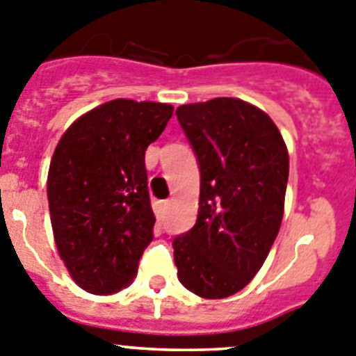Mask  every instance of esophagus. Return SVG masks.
Wrapping results in <instances>:
<instances>
[{
    "mask_svg": "<svg viewBox=\"0 0 356 356\" xmlns=\"http://www.w3.org/2000/svg\"><path fill=\"white\" fill-rule=\"evenodd\" d=\"M170 207V200H165L161 202V206H159V213H166V209Z\"/></svg>",
    "mask_w": 356,
    "mask_h": 356,
    "instance_id": "esophagus-1",
    "label": "esophagus"
}]
</instances>
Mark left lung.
Instances as JSON below:
<instances>
[{
	"label": "left lung",
	"instance_id": "obj_1",
	"mask_svg": "<svg viewBox=\"0 0 356 356\" xmlns=\"http://www.w3.org/2000/svg\"><path fill=\"white\" fill-rule=\"evenodd\" d=\"M200 168L193 229L174 239L182 286L220 300L241 291L270 254L284 216L289 154L268 115L216 97L175 110Z\"/></svg>",
	"mask_w": 356,
	"mask_h": 356
}]
</instances>
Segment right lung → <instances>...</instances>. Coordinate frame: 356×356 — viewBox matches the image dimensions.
I'll return each instance as SVG.
<instances>
[{
    "label": "right lung",
    "instance_id": "1",
    "mask_svg": "<svg viewBox=\"0 0 356 356\" xmlns=\"http://www.w3.org/2000/svg\"><path fill=\"white\" fill-rule=\"evenodd\" d=\"M172 113L163 102L115 99L79 117L54 149L47 174L54 243L88 293H118L138 273L156 223L145 150Z\"/></svg>",
    "mask_w": 356,
    "mask_h": 356
}]
</instances>
